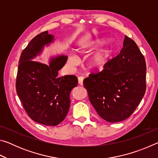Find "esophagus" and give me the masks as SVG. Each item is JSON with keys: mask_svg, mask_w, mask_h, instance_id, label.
<instances>
[{"mask_svg": "<svg viewBox=\"0 0 158 158\" xmlns=\"http://www.w3.org/2000/svg\"><path fill=\"white\" fill-rule=\"evenodd\" d=\"M84 77H79L78 78V81H79V85H83V84H84Z\"/></svg>", "mask_w": 158, "mask_h": 158, "instance_id": "esophagus-1", "label": "esophagus"}]
</instances>
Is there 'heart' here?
Returning <instances> with one entry per match:
<instances>
[{
    "mask_svg": "<svg viewBox=\"0 0 158 158\" xmlns=\"http://www.w3.org/2000/svg\"><path fill=\"white\" fill-rule=\"evenodd\" d=\"M104 44V40L100 38H88L82 42L81 47L83 49L92 50L101 46ZM111 56V49L109 45L98 49L93 52L89 58V64L92 68L101 69L105 68L108 63ZM69 63L75 64L77 62V58L73 56L69 58Z\"/></svg>",
    "mask_w": 158,
    "mask_h": 158,
    "instance_id": "1",
    "label": "heart"
}]
</instances>
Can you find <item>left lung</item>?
<instances>
[{
    "label": "left lung",
    "instance_id": "left-lung-1",
    "mask_svg": "<svg viewBox=\"0 0 158 158\" xmlns=\"http://www.w3.org/2000/svg\"><path fill=\"white\" fill-rule=\"evenodd\" d=\"M146 65L135 41L125 35L118 55L100 73L84 80L91 105L109 123L124 121L132 114L146 92Z\"/></svg>",
    "mask_w": 158,
    "mask_h": 158
}]
</instances>
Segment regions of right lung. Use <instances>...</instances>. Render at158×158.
Returning <instances> with one entry per match:
<instances>
[{
    "label": "right lung",
    "mask_w": 158,
    "mask_h": 158,
    "mask_svg": "<svg viewBox=\"0 0 158 158\" xmlns=\"http://www.w3.org/2000/svg\"><path fill=\"white\" fill-rule=\"evenodd\" d=\"M54 40V36L47 31L29 42L21 54L16 82L17 93L29 117L49 126L65 119L70 106L69 94L78 84L74 75L57 77L68 60L67 56L52 57L49 65L33 60Z\"/></svg>",
    "instance_id": "right-lung-1"
}]
</instances>
